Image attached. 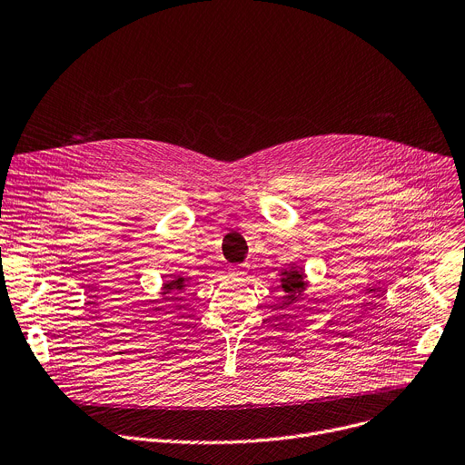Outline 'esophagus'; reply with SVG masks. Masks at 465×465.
Returning <instances> with one entry per match:
<instances>
[{
	"label": "esophagus",
	"mask_w": 465,
	"mask_h": 465,
	"mask_svg": "<svg viewBox=\"0 0 465 465\" xmlns=\"http://www.w3.org/2000/svg\"><path fill=\"white\" fill-rule=\"evenodd\" d=\"M230 274H232L233 278H239V276L246 274V267H244V265H233V267H230Z\"/></svg>",
	"instance_id": "1"
}]
</instances>
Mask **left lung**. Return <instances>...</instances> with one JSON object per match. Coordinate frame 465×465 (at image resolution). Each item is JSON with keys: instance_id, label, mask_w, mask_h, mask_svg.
Returning a JSON list of instances; mask_svg holds the SVG:
<instances>
[{"instance_id": "left-lung-1", "label": "left lung", "mask_w": 465, "mask_h": 465, "mask_svg": "<svg viewBox=\"0 0 465 465\" xmlns=\"http://www.w3.org/2000/svg\"><path fill=\"white\" fill-rule=\"evenodd\" d=\"M281 282H282V290H284V299H286V302L284 304H292V302H295L297 299H299V295L304 292V288H306V282H304V272H302V269L299 267H292V269H286V271H282V278H281Z\"/></svg>"}]
</instances>
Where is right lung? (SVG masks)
I'll list each match as a JSON object with an SVG mask.
<instances>
[{"label":"right lung","mask_w":465,"mask_h":465,"mask_svg":"<svg viewBox=\"0 0 465 465\" xmlns=\"http://www.w3.org/2000/svg\"><path fill=\"white\" fill-rule=\"evenodd\" d=\"M187 278L184 276H173L172 281L163 284V297L164 299H181V292L187 288Z\"/></svg>","instance_id":"right-lung-1"}]
</instances>
